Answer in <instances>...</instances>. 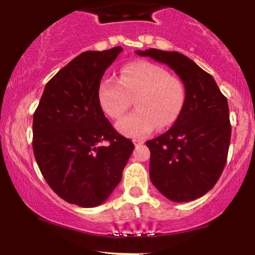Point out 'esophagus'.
<instances>
[{"label":"esophagus","instance_id":"esophagus-1","mask_svg":"<svg viewBox=\"0 0 255 255\" xmlns=\"http://www.w3.org/2000/svg\"><path fill=\"white\" fill-rule=\"evenodd\" d=\"M133 142H134V145H135L136 146V147H137V146H140V145H142V144H144V140H142V139H133Z\"/></svg>","mask_w":255,"mask_h":255}]
</instances>
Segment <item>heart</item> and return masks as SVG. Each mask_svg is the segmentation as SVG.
Masks as SVG:
<instances>
[{"instance_id":"b5f03b06","label":"heart","mask_w":255,"mask_h":255,"mask_svg":"<svg viewBox=\"0 0 255 255\" xmlns=\"http://www.w3.org/2000/svg\"><path fill=\"white\" fill-rule=\"evenodd\" d=\"M133 99L136 110L119 121L116 128L126 136L142 137L177 121L186 103V90L165 68L147 61L128 63L120 81L104 79L99 85V104L110 119L122 118Z\"/></svg>"}]
</instances>
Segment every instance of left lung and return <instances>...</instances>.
<instances>
[{
  "instance_id": "obj_1",
  "label": "left lung",
  "mask_w": 255,
  "mask_h": 255,
  "mask_svg": "<svg viewBox=\"0 0 255 255\" xmlns=\"http://www.w3.org/2000/svg\"><path fill=\"white\" fill-rule=\"evenodd\" d=\"M136 54L168 64L186 90L177 121L146 141L151 182L169 200H195L213 188L227 163L231 137L227 98L209 73L180 52L148 49Z\"/></svg>"
}]
</instances>
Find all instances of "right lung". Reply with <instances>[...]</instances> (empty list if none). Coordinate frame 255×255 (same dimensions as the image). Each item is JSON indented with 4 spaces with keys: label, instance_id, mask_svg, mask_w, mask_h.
<instances>
[{
    "label": "right lung",
    "instance_id": "add662e5",
    "mask_svg": "<svg viewBox=\"0 0 255 255\" xmlns=\"http://www.w3.org/2000/svg\"><path fill=\"white\" fill-rule=\"evenodd\" d=\"M124 49L85 51L54 75L33 114V153L46 183L67 203L103 204L122 178L134 145L104 116L98 89ZM108 141L110 145L100 144Z\"/></svg>",
    "mask_w": 255,
    "mask_h": 255
}]
</instances>
